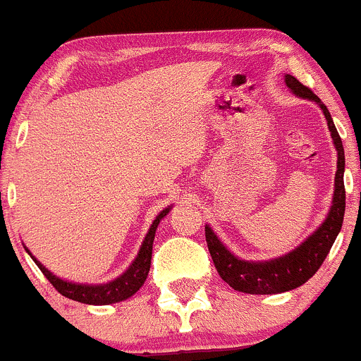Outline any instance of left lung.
<instances>
[{"instance_id":"obj_1","label":"left lung","mask_w":361,"mask_h":361,"mask_svg":"<svg viewBox=\"0 0 361 361\" xmlns=\"http://www.w3.org/2000/svg\"><path fill=\"white\" fill-rule=\"evenodd\" d=\"M285 83L297 97L314 100L322 107L326 118L330 135H332L334 146L337 149V172L336 185H334L332 207L326 214L322 226L302 241L297 248L288 254L281 255L271 261H241L233 255L224 247L217 235L212 231L210 226H205V236L208 250H210L212 261L217 267L222 280L238 292L255 293V295H267V293H281L293 290L306 283L311 276L319 269L325 257L329 255L334 241L339 235L344 221V210H346V189H344V147L332 116L325 104L311 92V88L304 87L297 78L285 74Z\"/></svg>"}]
</instances>
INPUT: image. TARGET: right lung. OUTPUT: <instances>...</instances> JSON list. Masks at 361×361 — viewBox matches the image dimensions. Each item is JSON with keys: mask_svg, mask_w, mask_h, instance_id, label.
Masks as SVG:
<instances>
[{"mask_svg": "<svg viewBox=\"0 0 361 361\" xmlns=\"http://www.w3.org/2000/svg\"><path fill=\"white\" fill-rule=\"evenodd\" d=\"M170 212V207L165 208L158 217L154 219V222L151 224L149 231H147L146 238L142 241V247H140L139 254H137L135 261L130 264L128 269L125 271L121 276H118L116 280L109 281V283H100V285H81V283H73V281L61 280L59 276H55L54 273L47 269L38 259H35L31 255V252L27 250V254L31 255L32 261L36 262V266L42 269V273L47 276V280L50 281L55 287V290L62 293L68 299L78 300V302L83 304H94V306H106V304H114L120 302V300L128 299L133 293L139 290L140 287L146 281L147 273H149L151 267V254H153V241L156 235V228H158L159 221L165 217Z\"/></svg>", "mask_w": 361, "mask_h": 361, "instance_id": "obj_1", "label": "right lung"}]
</instances>
